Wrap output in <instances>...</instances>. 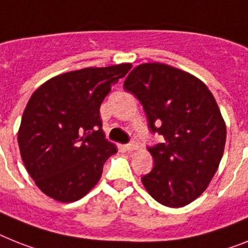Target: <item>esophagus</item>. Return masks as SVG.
Listing matches in <instances>:
<instances>
[{"label":"esophagus","instance_id":"34e87169","mask_svg":"<svg viewBox=\"0 0 248 248\" xmlns=\"http://www.w3.org/2000/svg\"><path fill=\"white\" fill-rule=\"evenodd\" d=\"M124 148H125V151H128V152H132V151H136V149L138 148V146H137L136 143H129V144H125V146H124Z\"/></svg>","mask_w":248,"mask_h":248}]
</instances>
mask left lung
<instances>
[{
  "instance_id": "obj_1",
  "label": "left lung",
  "mask_w": 248,
  "mask_h": 248,
  "mask_svg": "<svg viewBox=\"0 0 248 248\" xmlns=\"http://www.w3.org/2000/svg\"><path fill=\"white\" fill-rule=\"evenodd\" d=\"M124 89L143 105L151 132L163 137L148 148L155 167L143 185L162 205H187L205 191L224 152L227 128L214 96L195 76L162 63L137 65Z\"/></svg>"
}]
</instances>
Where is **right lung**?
<instances>
[{"label":"right lung","mask_w":248,"mask_h":248,"mask_svg":"<svg viewBox=\"0 0 248 248\" xmlns=\"http://www.w3.org/2000/svg\"><path fill=\"white\" fill-rule=\"evenodd\" d=\"M130 63L55 76L32 93L17 133L22 162L36 186L62 202L79 200L99 183L106 159L118 152L100 119L105 96Z\"/></svg>","instance_id":"add662e5"}]
</instances>
